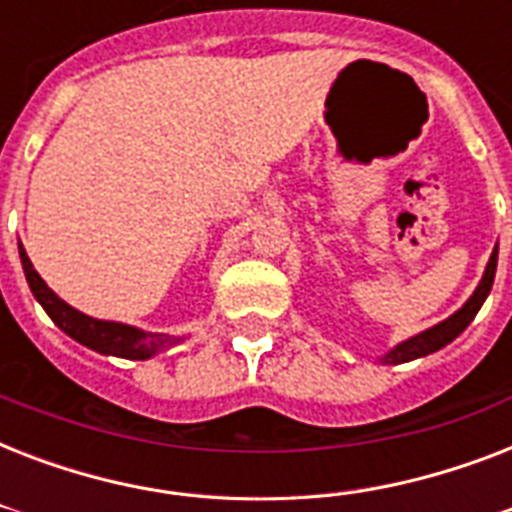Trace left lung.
I'll list each match as a JSON object with an SVG mask.
<instances>
[{
	"mask_svg": "<svg viewBox=\"0 0 512 512\" xmlns=\"http://www.w3.org/2000/svg\"><path fill=\"white\" fill-rule=\"evenodd\" d=\"M497 249L500 247H494L492 257H489V263H486V271L484 276H481V281H478L476 292L465 300V305H462L460 311H454L449 319L438 321L436 327L425 329L420 335H414L409 337V340H401L398 345H393L385 356H380L382 364H406V361H414V358L430 356V353H436V350H441L444 345H449L454 337H460L462 332L468 329L470 321L476 319V313L481 311V305H484V300L489 297V292H492L494 273H497Z\"/></svg>",
	"mask_w": 512,
	"mask_h": 512,
	"instance_id": "left-lung-1",
	"label": "left lung"
}]
</instances>
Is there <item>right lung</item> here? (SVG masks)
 Returning a JSON list of instances; mask_svg holds the SVG:
<instances>
[{
    "label": "right lung",
    "mask_w": 512,
    "mask_h": 512,
    "mask_svg": "<svg viewBox=\"0 0 512 512\" xmlns=\"http://www.w3.org/2000/svg\"><path fill=\"white\" fill-rule=\"evenodd\" d=\"M20 252V265L26 273V281L31 292H34L36 303L42 305L47 316L66 332L71 340L82 342L87 348L98 350L103 356H116V358H132V361H146L154 358L156 353L172 348L177 342H183L185 337H172L162 335V332H146V329L132 327V324H122V321H106V319H92L87 313L76 311L66 300H60L52 292L44 279L36 273V268L28 260L23 244L18 247Z\"/></svg>",
    "instance_id": "obj_1"
}]
</instances>
